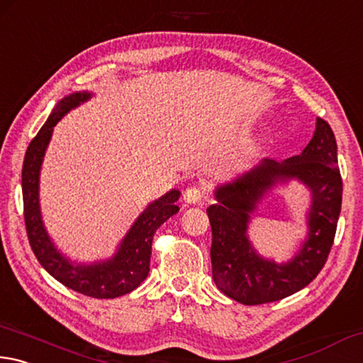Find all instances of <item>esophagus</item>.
I'll list each match as a JSON object with an SVG mask.
<instances>
[{
  "instance_id": "esophagus-1",
  "label": "esophagus",
  "mask_w": 363,
  "mask_h": 363,
  "mask_svg": "<svg viewBox=\"0 0 363 363\" xmlns=\"http://www.w3.org/2000/svg\"><path fill=\"white\" fill-rule=\"evenodd\" d=\"M202 196H204V193H202L201 188L189 186L185 191V194H183V198H185L188 204H198V202L202 201Z\"/></svg>"
}]
</instances>
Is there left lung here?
Listing matches in <instances>:
<instances>
[{
	"label": "left lung",
	"mask_w": 363,
	"mask_h": 363,
	"mask_svg": "<svg viewBox=\"0 0 363 363\" xmlns=\"http://www.w3.org/2000/svg\"><path fill=\"white\" fill-rule=\"evenodd\" d=\"M301 181L311 191L308 236L287 264L263 259L246 230L250 215L277 182ZM217 204L207 208L212 226V276L226 296L242 304L279 301L306 287L319 274L333 245L342 199L336 140L327 121L317 118L306 148L285 161L263 159L236 180L215 189Z\"/></svg>",
	"instance_id": "1"
}]
</instances>
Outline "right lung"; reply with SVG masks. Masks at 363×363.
<instances>
[{"mask_svg": "<svg viewBox=\"0 0 363 363\" xmlns=\"http://www.w3.org/2000/svg\"><path fill=\"white\" fill-rule=\"evenodd\" d=\"M92 97L91 92H74L63 97L54 106L52 113L36 137L31 140L25 152L22 167L23 217L27 226L28 242L35 257L50 276L65 287L91 298H116L135 290L150 272L152 236L164 221L180 208L177 201L178 189L165 193L162 198L145 208L121 240L118 252L105 262L92 264L73 263L57 250L44 228L40 208V172L48 145L52 137L54 125L65 114Z\"/></svg>", "mask_w": 363, "mask_h": 363, "instance_id": "add662e5", "label": "right lung"}]
</instances>
